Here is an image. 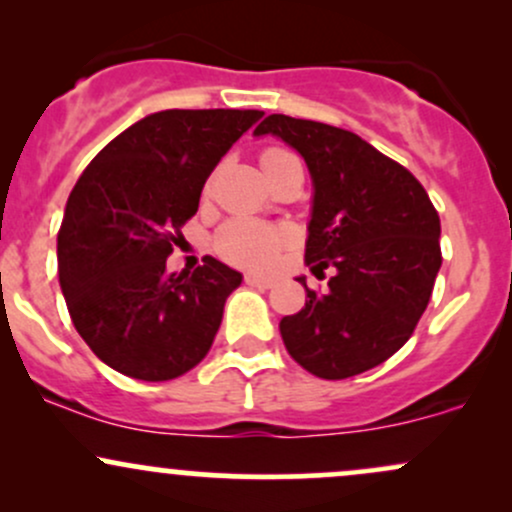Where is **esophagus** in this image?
Masks as SVG:
<instances>
[{"label": "esophagus", "mask_w": 512, "mask_h": 512, "mask_svg": "<svg viewBox=\"0 0 512 512\" xmlns=\"http://www.w3.org/2000/svg\"><path fill=\"white\" fill-rule=\"evenodd\" d=\"M245 282L250 286H260V289H272L277 279L265 277V274H245Z\"/></svg>", "instance_id": "1"}]
</instances>
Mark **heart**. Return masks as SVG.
Listing matches in <instances>:
<instances>
[{
    "mask_svg": "<svg viewBox=\"0 0 512 512\" xmlns=\"http://www.w3.org/2000/svg\"><path fill=\"white\" fill-rule=\"evenodd\" d=\"M291 155L282 148H267L262 153V167L274 160ZM294 240V230L286 226H272V223L252 221V218H230L218 228L213 247L223 260L240 267H269L277 260L279 252Z\"/></svg>",
    "mask_w": 512,
    "mask_h": 512,
    "instance_id": "obj_1",
    "label": "heart"
}]
</instances>
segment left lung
<instances>
[{
  "mask_svg": "<svg viewBox=\"0 0 512 512\" xmlns=\"http://www.w3.org/2000/svg\"><path fill=\"white\" fill-rule=\"evenodd\" d=\"M299 150L313 179L306 265L333 269L323 294L279 323L289 355L320 379H347L386 362L413 335L442 265L440 216L396 160L328 123L267 116L255 136Z\"/></svg>",
  "mask_w": 512,
  "mask_h": 512,
  "instance_id": "8db88e82",
  "label": "left lung"
}]
</instances>
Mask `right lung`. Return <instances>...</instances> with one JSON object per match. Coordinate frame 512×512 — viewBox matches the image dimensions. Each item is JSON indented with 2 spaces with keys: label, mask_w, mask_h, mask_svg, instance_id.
<instances>
[{
  "label": "right lung",
  "mask_w": 512,
  "mask_h": 512,
  "mask_svg": "<svg viewBox=\"0 0 512 512\" xmlns=\"http://www.w3.org/2000/svg\"><path fill=\"white\" fill-rule=\"evenodd\" d=\"M255 109H167L116 136L77 179L58 233L67 311L89 350L116 372L170 381L194 369L243 274L206 255L167 272L213 167Z\"/></svg>",
  "instance_id": "right-lung-1"
}]
</instances>
